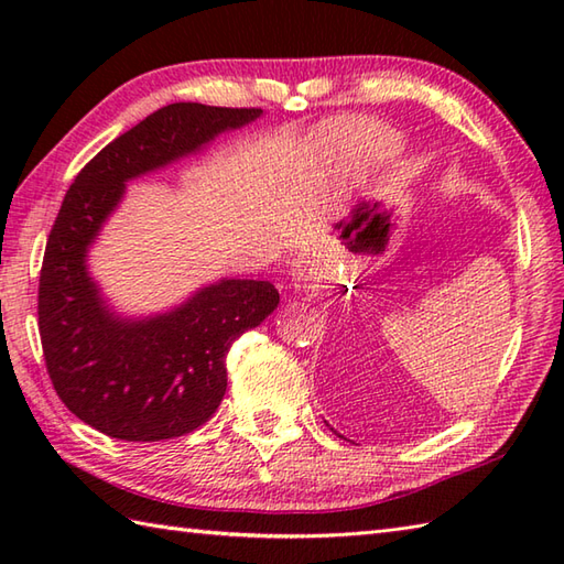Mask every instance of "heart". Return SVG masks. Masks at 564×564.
Segmentation results:
<instances>
[{"label":"heart","instance_id":"1","mask_svg":"<svg viewBox=\"0 0 564 564\" xmlns=\"http://www.w3.org/2000/svg\"><path fill=\"white\" fill-rule=\"evenodd\" d=\"M378 148H382V150H390V148H392L390 138H378Z\"/></svg>","mask_w":564,"mask_h":564}]
</instances>
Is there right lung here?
<instances>
[{
    "label": "right lung",
    "mask_w": 564,
    "mask_h": 564,
    "mask_svg": "<svg viewBox=\"0 0 564 564\" xmlns=\"http://www.w3.org/2000/svg\"><path fill=\"white\" fill-rule=\"evenodd\" d=\"M261 109L170 104L82 166L47 235L39 332L57 398L84 424L121 441H164L206 424L227 388L235 339L279 305L269 281L208 285L174 313L126 322L106 310L84 257L126 182L196 152Z\"/></svg>",
    "instance_id": "right-lung-1"
}]
</instances>
